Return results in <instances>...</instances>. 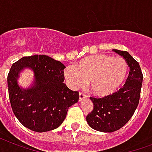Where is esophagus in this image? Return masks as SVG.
Here are the masks:
<instances>
[{"label":"esophagus","instance_id":"esophagus-1","mask_svg":"<svg viewBox=\"0 0 152 152\" xmlns=\"http://www.w3.org/2000/svg\"><path fill=\"white\" fill-rule=\"evenodd\" d=\"M86 95L85 94L83 93H79V101H82L83 99H85L86 98Z\"/></svg>","mask_w":152,"mask_h":152}]
</instances>
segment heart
Here are the masks:
<instances>
[{
	"instance_id": "b5f03b06",
	"label": "heart",
	"mask_w": 152,
	"mask_h": 152,
	"mask_svg": "<svg viewBox=\"0 0 152 152\" xmlns=\"http://www.w3.org/2000/svg\"><path fill=\"white\" fill-rule=\"evenodd\" d=\"M127 62L123 58L107 54H95L81 60L76 67L66 66L63 75L73 89L83 87L89 83L94 96L106 97L115 93L128 75Z\"/></svg>"
}]
</instances>
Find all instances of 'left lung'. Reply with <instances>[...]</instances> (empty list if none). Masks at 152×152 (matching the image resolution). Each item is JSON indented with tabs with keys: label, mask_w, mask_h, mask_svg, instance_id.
Masks as SVG:
<instances>
[{
	"label": "left lung",
	"mask_w": 152,
	"mask_h": 152,
	"mask_svg": "<svg viewBox=\"0 0 152 152\" xmlns=\"http://www.w3.org/2000/svg\"><path fill=\"white\" fill-rule=\"evenodd\" d=\"M114 51L126 60L130 72L118 91L101 99L91 97L94 108L86 116V121L91 128L101 132H115L131 119L139 104L143 78L140 64L128 52Z\"/></svg>",
	"instance_id": "8db88e82"
}]
</instances>
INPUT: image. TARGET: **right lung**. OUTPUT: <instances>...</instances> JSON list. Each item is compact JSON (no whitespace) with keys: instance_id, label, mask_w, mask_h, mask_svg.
<instances>
[{"instance_id":"right-lung-1","label":"right lung","mask_w":152,"mask_h":152,"mask_svg":"<svg viewBox=\"0 0 152 152\" xmlns=\"http://www.w3.org/2000/svg\"><path fill=\"white\" fill-rule=\"evenodd\" d=\"M26 68L33 70L34 81L24 88L18 80ZM65 68L61 61L46 55L23 57L12 64L7 77L9 97L12 111L24 126L36 132L54 130L77 102L78 92L63 83Z\"/></svg>"}]
</instances>
